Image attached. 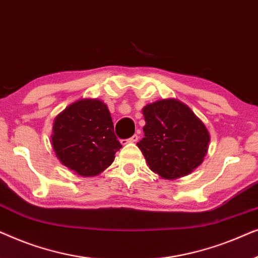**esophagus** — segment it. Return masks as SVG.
<instances>
[{
    "mask_svg": "<svg viewBox=\"0 0 258 258\" xmlns=\"http://www.w3.org/2000/svg\"><path fill=\"white\" fill-rule=\"evenodd\" d=\"M137 140H139V136L137 135H133L130 139L126 140V143H134V142H137Z\"/></svg>",
    "mask_w": 258,
    "mask_h": 258,
    "instance_id": "esophagus-1",
    "label": "esophagus"
}]
</instances>
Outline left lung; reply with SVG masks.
<instances>
[{"label":"left lung","mask_w":258,"mask_h":258,"mask_svg":"<svg viewBox=\"0 0 258 258\" xmlns=\"http://www.w3.org/2000/svg\"><path fill=\"white\" fill-rule=\"evenodd\" d=\"M142 111L144 137L137 147L151 170L162 178L175 179L202 163L210 135L188 105L168 98L147 104Z\"/></svg>","instance_id":"left-lung-1"}]
</instances>
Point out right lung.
Instances as JSON below:
<instances>
[{
  "label": "right lung",
  "instance_id": "1",
  "mask_svg": "<svg viewBox=\"0 0 258 258\" xmlns=\"http://www.w3.org/2000/svg\"><path fill=\"white\" fill-rule=\"evenodd\" d=\"M51 144L61 163L84 177L107 169L122 148L107 104L96 98L74 102L57 115Z\"/></svg>",
  "mask_w": 258,
  "mask_h": 258
}]
</instances>
